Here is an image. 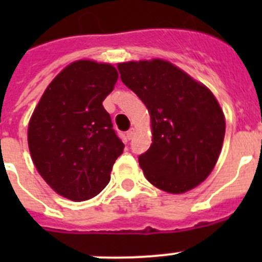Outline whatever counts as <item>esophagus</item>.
I'll return each instance as SVG.
<instances>
[{
	"mask_svg": "<svg viewBox=\"0 0 262 262\" xmlns=\"http://www.w3.org/2000/svg\"><path fill=\"white\" fill-rule=\"evenodd\" d=\"M134 136H135V128L128 129V131H127V138H128L129 140H131V139H133Z\"/></svg>",
	"mask_w": 262,
	"mask_h": 262,
	"instance_id": "1",
	"label": "esophagus"
}]
</instances>
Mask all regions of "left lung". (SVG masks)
<instances>
[{
  "instance_id": "1",
  "label": "left lung",
  "mask_w": 262,
  "mask_h": 262,
  "mask_svg": "<svg viewBox=\"0 0 262 262\" xmlns=\"http://www.w3.org/2000/svg\"><path fill=\"white\" fill-rule=\"evenodd\" d=\"M118 69L151 115L152 144L139 156L145 178L172 194L198 186L212 172L226 134L211 90L163 59L119 62Z\"/></svg>"
}]
</instances>
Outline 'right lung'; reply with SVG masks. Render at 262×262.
<instances>
[{"instance_id": "obj_1", "label": "right lung", "mask_w": 262, "mask_h": 262, "mask_svg": "<svg viewBox=\"0 0 262 262\" xmlns=\"http://www.w3.org/2000/svg\"><path fill=\"white\" fill-rule=\"evenodd\" d=\"M117 80L108 62L76 60L51 81L30 118L32 163L67 200L82 202L101 193L123 152L102 105Z\"/></svg>"}]
</instances>
